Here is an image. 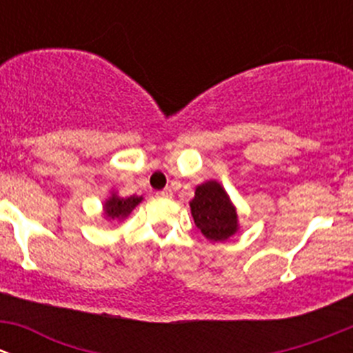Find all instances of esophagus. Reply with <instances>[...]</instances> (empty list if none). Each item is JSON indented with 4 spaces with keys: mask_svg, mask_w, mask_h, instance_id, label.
Here are the masks:
<instances>
[{
    "mask_svg": "<svg viewBox=\"0 0 353 353\" xmlns=\"http://www.w3.org/2000/svg\"><path fill=\"white\" fill-rule=\"evenodd\" d=\"M157 196H159V198H172V190H170V188H165V190L159 191V193H157Z\"/></svg>",
    "mask_w": 353,
    "mask_h": 353,
    "instance_id": "1",
    "label": "esophagus"
}]
</instances>
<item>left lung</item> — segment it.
Returning a JSON list of instances; mask_svg holds the SVG:
<instances>
[{"label":"left lung","instance_id":"8db88e82","mask_svg":"<svg viewBox=\"0 0 353 353\" xmlns=\"http://www.w3.org/2000/svg\"><path fill=\"white\" fill-rule=\"evenodd\" d=\"M190 208L196 227L212 243H222L239 232L237 208L219 181L210 179L196 186Z\"/></svg>","mask_w":353,"mask_h":353}]
</instances>
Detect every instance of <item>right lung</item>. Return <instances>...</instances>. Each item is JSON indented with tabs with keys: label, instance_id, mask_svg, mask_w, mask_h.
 I'll use <instances>...</instances> for the list:
<instances>
[{
	"label": "right lung",
	"instance_id": "obj_1",
	"mask_svg": "<svg viewBox=\"0 0 353 353\" xmlns=\"http://www.w3.org/2000/svg\"><path fill=\"white\" fill-rule=\"evenodd\" d=\"M143 201V196H119L117 191H110V196L102 205V215L108 222H123L140 203Z\"/></svg>",
	"mask_w": 353,
	"mask_h": 353
}]
</instances>
